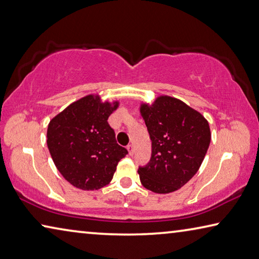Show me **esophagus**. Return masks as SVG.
I'll return each instance as SVG.
<instances>
[{
  "instance_id": "1",
  "label": "esophagus",
  "mask_w": 259,
  "mask_h": 259,
  "mask_svg": "<svg viewBox=\"0 0 259 259\" xmlns=\"http://www.w3.org/2000/svg\"><path fill=\"white\" fill-rule=\"evenodd\" d=\"M126 150L129 151V154H130V155L134 154V146L131 145V144H129L128 146H126Z\"/></svg>"
}]
</instances>
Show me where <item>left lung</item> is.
Returning a JSON list of instances; mask_svg holds the SVG:
<instances>
[{"mask_svg": "<svg viewBox=\"0 0 259 259\" xmlns=\"http://www.w3.org/2000/svg\"><path fill=\"white\" fill-rule=\"evenodd\" d=\"M152 142L147 165L138 168L143 186L157 194H169L190 181L199 169L211 142L208 122L183 101L158 97L151 106L143 104Z\"/></svg>", "mask_w": 259, "mask_h": 259, "instance_id": "obj_1", "label": "left lung"}]
</instances>
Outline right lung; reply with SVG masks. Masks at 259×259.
I'll return each instance as SVG.
<instances>
[{
    "label": "right lung",
    "instance_id": "right-lung-1",
    "mask_svg": "<svg viewBox=\"0 0 259 259\" xmlns=\"http://www.w3.org/2000/svg\"><path fill=\"white\" fill-rule=\"evenodd\" d=\"M118 102L86 96L49 122L47 146L63 178L81 190H98L112 181L116 166L128 154L115 139L108 117Z\"/></svg>",
    "mask_w": 259,
    "mask_h": 259
}]
</instances>
